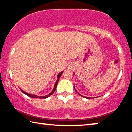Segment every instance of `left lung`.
<instances>
[{
	"instance_id": "8db88e82",
	"label": "left lung",
	"mask_w": 132,
	"mask_h": 132,
	"mask_svg": "<svg viewBox=\"0 0 132 132\" xmlns=\"http://www.w3.org/2000/svg\"><path fill=\"white\" fill-rule=\"evenodd\" d=\"M74 75H75V73H74ZM74 89H75V91H76V92H77V93H78V94H79V95H80V96H82V97H84V98H87V99H89V98H90V97H85V96H84V95H81V94H80V93H78V92H77V90L75 89V86H74ZM98 97H100V96H98ZM94 98H97V97H94Z\"/></svg>"
}]
</instances>
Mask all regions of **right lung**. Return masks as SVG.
<instances>
[{
	"mask_svg": "<svg viewBox=\"0 0 132 132\" xmlns=\"http://www.w3.org/2000/svg\"><path fill=\"white\" fill-rule=\"evenodd\" d=\"M62 73H63V71L60 72V73H59L58 74V75H57V80H56V82H55V85H54V88H53V90H52L51 93H49V94H48L46 95H44V96H39V95H35V94H32L28 93H26V92L24 91H23V90L21 89H20V90H21V91L23 92V93L24 94L27 95H28V96L30 97H32V98H48V97H50V95L53 94L54 93V92L55 91L56 89V86H57V83H58L59 79V78H60V77L61 76V75H62Z\"/></svg>",
	"mask_w": 132,
	"mask_h": 132,
	"instance_id": "right-lung-1",
	"label": "right lung"
}]
</instances>
